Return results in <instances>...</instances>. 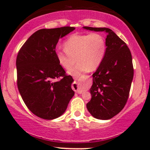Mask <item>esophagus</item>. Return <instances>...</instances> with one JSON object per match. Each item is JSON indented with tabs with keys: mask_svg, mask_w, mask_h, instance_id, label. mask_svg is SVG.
Listing matches in <instances>:
<instances>
[{
	"mask_svg": "<svg viewBox=\"0 0 150 150\" xmlns=\"http://www.w3.org/2000/svg\"><path fill=\"white\" fill-rule=\"evenodd\" d=\"M72 88L74 91H75V92H77V93H81L82 92L80 91V89H79V86H78V84H77V81H75V82H73V85H72Z\"/></svg>",
	"mask_w": 150,
	"mask_h": 150,
	"instance_id": "1",
	"label": "esophagus"
}]
</instances>
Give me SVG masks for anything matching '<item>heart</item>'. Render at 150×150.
<instances>
[{
  "mask_svg": "<svg viewBox=\"0 0 150 150\" xmlns=\"http://www.w3.org/2000/svg\"><path fill=\"white\" fill-rule=\"evenodd\" d=\"M64 49L56 51L57 61L63 68L69 70L76 60L79 62L69 73L78 75L82 72L96 70L106 51V39L101 34H73L63 43Z\"/></svg>",
  "mask_w": 150,
  "mask_h": 150,
  "instance_id": "b5f03b06",
  "label": "heart"
}]
</instances>
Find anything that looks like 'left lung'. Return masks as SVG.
Masks as SVG:
<instances>
[{"label":"left lung","instance_id":"obj_1","mask_svg":"<svg viewBox=\"0 0 150 150\" xmlns=\"http://www.w3.org/2000/svg\"><path fill=\"white\" fill-rule=\"evenodd\" d=\"M106 34V51L102 62L92 75V99L87 104L94 118L108 120L124 108L128 101L134 69L127 44L108 28L84 27Z\"/></svg>","mask_w":150,"mask_h":150}]
</instances>
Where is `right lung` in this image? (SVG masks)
I'll return each instance as SVG.
<instances>
[{
	"instance_id": "add662e5",
	"label": "right lung",
	"mask_w": 150,
	"mask_h": 150,
	"mask_svg": "<svg viewBox=\"0 0 150 150\" xmlns=\"http://www.w3.org/2000/svg\"><path fill=\"white\" fill-rule=\"evenodd\" d=\"M73 27L42 29L26 41L16 59L17 84L27 108L43 119L58 118L65 112L75 92L73 79L58 63L56 46Z\"/></svg>"
}]
</instances>
